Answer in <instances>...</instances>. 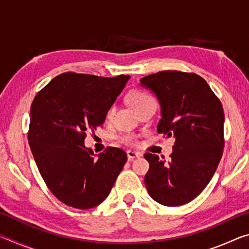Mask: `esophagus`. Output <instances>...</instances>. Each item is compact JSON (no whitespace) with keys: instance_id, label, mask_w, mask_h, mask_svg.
Masks as SVG:
<instances>
[{"instance_id":"esophagus-1","label":"esophagus","mask_w":249,"mask_h":249,"mask_svg":"<svg viewBox=\"0 0 249 249\" xmlns=\"http://www.w3.org/2000/svg\"><path fill=\"white\" fill-rule=\"evenodd\" d=\"M142 156L141 153H138V151H134V150H127V159L129 161H132L135 158H140Z\"/></svg>"}]
</instances>
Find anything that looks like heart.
<instances>
[{"label": "heart", "instance_id": "heart-1", "mask_svg": "<svg viewBox=\"0 0 249 249\" xmlns=\"http://www.w3.org/2000/svg\"><path fill=\"white\" fill-rule=\"evenodd\" d=\"M128 100H129L130 105H132L135 111H137L138 108L145 107L147 104L155 102L153 96L149 95L148 93H146L144 91H133L132 93L129 94ZM113 111H114V107H109V109L107 111V117H109L113 114ZM123 141L125 142H133L134 138L132 136H124Z\"/></svg>", "mask_w": 249, "mask_h": 249}]
</instances>
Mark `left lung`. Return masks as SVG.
Listing matches in <instances>:
<instances>
[{"label": "left lung", "mask_w": 249, "mask_h": 249, "mask_svg": "<svg viewBox=\"0 0 249 249\" xmlns=\"http://www.w3.org/2000/svg\"><path fill=\"white\" fill-rule=\"evenodd\" d=\"M160 105L157 130L176 138L170 160L145 154L149 196L166 206L188 203L208 185L224 148V112L203 78L181 71H160L141 79Z\"/></svg>", "instance_id": "left-lung-1"}]
</instances>
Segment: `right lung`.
I'll list each match as a JSON object with an SVG mask.
<instances>
[{"mask_svg":"<svg viewBox=\"0 0 249 249\" xmlns=\"http://www.w3.org/2000/svg\"><path fill=\"white\" fill-rule=\"evenodd\" d=\"M129 78L66 72L34 99L29 146L49 190L65 204L87 210L102 203L123 169V149L108 147L94 155L84 138L104 123Z\"/></svg>","mask_w":249,"mask_h":249,"instance_id":"right-lung-1","label":"right lung"}]
</instances>
